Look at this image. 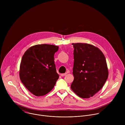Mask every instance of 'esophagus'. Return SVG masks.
I'll return each instance as SVG.
<instances>
[{
  "label": "esophagus",
  "instance_id": "esophagus-1",
  "mask_svg": "<svg viewBox=\"0 0 125 125\" xmlns=\"http://www.w3.org/2000/svg\"><path fill=\"white\" fill-rule=\"evenodd\" d=\"M67 74V73H64V74H61V76L62 77H63V76H65V75H66Z\"/></svg>",
  "mask_w": 125,
  "mask_h": 125
}]
</instances>
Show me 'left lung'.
Masks as SVG:
<instances>
[{"mask_svg": "<svg viewBox=\"0 0 125 125\" xmlns=\"http://www.w3.org/2000/svg\"><path fill=\"white\" fill-rule=\"evenodd\" d=\"M74 80L72 90L79 97H92L104 85L108 77L105 57L97 47L87 43H73Z\"/></svg>", "mask_w": 125, "mask_h": 125, "instance_id": "left-lung-1", "label": "left lung"}]
</instances>
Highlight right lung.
Listing matches in <instances>:
<instances>
[{
	"instance_id": "add662e5",
	"label": "right lung",
	"mask_w": 125,
	"mask_h": 125,
	"mask_svg": "<svg viewBox=\"0 0 125 125\" xmlns=\"http://www.w3.org/2000/svg\"><path fill=\"white\" fill-rule=\"evenodd\" d=\"M58 46L38 44L29 48L23 55L20 67V78L28 90L35 96L50 92L59 78L54 55Z\"/></svg>"
}]
</instances>
